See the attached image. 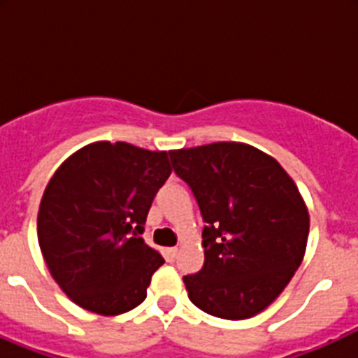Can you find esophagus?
Masks as SVG:
<instances>
[{
  "mask_svg": "<svg viewBox=\"0 0 358 358\" xmlns=\"http://www.w3.org/2000/svg\"><path fill=\"white\" fill-rule=\"evenodd\" d=\"M176 255H178V249H176V248L166 249V258H168V262H173V259L176 258Z\"/></svg>",
  "mask_w": 358,
  "mask_h": 358,
  "instance_id": "esophagus-1",
  "label": "esophagus"
}]
</instances>
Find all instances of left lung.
I'll use <instances>...</instances> for the list:
<instances>
[{
  "label": "left lung",
  "instance_id": "8db88e82",
  "mask_svg": "<svg viewBox=\"0 0 358 358\" xmlns=\"http://www.w3.org/2000/svg\"><path fill=\"white\" fill-rule=\"evenodd\" d=\"M202 220L204 265L183 277L197 308L227 320L265 310L301 265L310 230L305 201L268 154L237 142L169 152Z\"/></svg>",
  "mask_w": 358,
  "mask_h": 358
}]
</instances>
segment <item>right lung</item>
Returning <instances> with one entry per match:
<instances>
[{
  "instance_id": "right-lung-1",
  "label": "right lung",
  "mask_w": 358,
  "mask_h": 358,
  "mask_svg": "<svg viewBox=\"0 0 358 358\" xmlns=\"http://www.w3.org/2000/svg\"><path fill=\"white\" fill-rule=\"evenodd\" d=\"M171 175L168 152L95 142L60 164L38 213L50 273L76 305L119 315L147 298L164 263L142 239L157 190Z\"/></svg>"
}]
</instances>
